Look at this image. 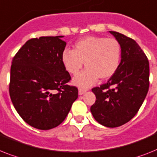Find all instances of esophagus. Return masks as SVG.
Returning a JSON list of instances; mask_svg holds the SVG:
<instances>
[{
	"instance_id": "esophagus-1",
	"label": "esophagus",
	"mask_w": 157,
	"mask_h": 157,
	"mask_svg": "<svg viewBox=\"0 0 157 157\" xmlns=\"http://www.w3.org/2000/svg\"><path fill=\"white\" fill-rule=\"evenodd\" d=\"M85 92H86V90H85V89H81V88H80L78 90L79 95H82V94H85Z\"/></svg>"
}]
</instances>
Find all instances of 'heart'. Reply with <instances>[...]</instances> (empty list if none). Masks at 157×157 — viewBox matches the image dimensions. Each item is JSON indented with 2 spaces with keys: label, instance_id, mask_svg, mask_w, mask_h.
<instances>
[{
  "label": "heart",
  "instance_id": "obj_1",
  "mask_svg": "<svg viewBox=\"0 0 157 157\" xmlns=\"http://www.w3.org/2000/svg\"><path fill=\"white\" fill-rule=\"evenodd\" d=\"M122 57V48L114 39L88 36L76 42L73 50L65 48L61 53V61L68 73L76 75L85 62L86 69L75 76L72 83L87 88L100 79L110 78L117 72Z\"/></svg>",
  "mask_w": 157,
  "mask_h": 157
}]
</instances>
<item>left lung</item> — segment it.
Listing matches in <instances>:
<instances>
[{"label":"left lung","mask_w":157,"mask_h":157,"mask_svg":"<svg viewBox=\"0 0 157 157\" xmlns=\"http://www.w3.org/2000/svg\"><path fill=\"white\" fill-rule=\"evenodd\" d=\"M122 48L117 72L105 84L92 89L96 101L90 108L95 120L107 127L129 122L142 105L149 88V63L134 39L109 31Z\"/></svg>","instance_id":"obj_1"}]
</instances>
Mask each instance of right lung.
<instances>
[{"label":"right lung","mask_w":157,"mask_h":157,"mask_svg":"<svg viewBox=\"0 0 157 157\" xmlns=\"http://www.w3.org/2000/svg\"><path fill=\"white\" fill-rule=\"evenodd\" d=\"M63 36L31 39L17 52L10 69V95L25 123L39 130L57 127L67 117L78 90L61 61Z\"/></svg>","instance_id":"1"}]
</instances>
